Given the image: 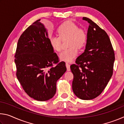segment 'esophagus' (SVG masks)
Returning <instances> with one entry per match:
<instances>
[{
	"mask_svg": "<svg viewBox=\"0 0 124 124\" xmlns=\"http://www.w3.org/2000/svg\"><path fill=\"white\" fill-rule=\"evenodd\" d=\"M66 66L67 67V71H70V64L68 63H66Z\"/></svg>",
	"mask_w": 124,
	"mask_h": 124,
	"instance_id": "obj_1",
	"label": "esophagus"
}]
</instances>
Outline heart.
<instances>
[{
  "label": "heart",
  "mask_w": 124,
  "mask_h": 124,
  "mask_svg": "<svg viewBox=\"0 0 124 124\" xmlns=\"http://www.w3.org/2000/svg\"><path fill=\"white\" fill-rule=\"evenodd\" d=\"M57 34L58 37H50V46L54 51L59 52L62 49V40L68 39L67 46L70 47L60 54V58L64 61L72 62L78 54L77 47L81 49L86 43V32L75 23L67 21L58 27Z\"/></svg>",
  "instance_id": "b5f03b06"
}]
</instances>
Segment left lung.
<instances>
[{
    "label": "left lung",
    "instance_id": "left-lung-1",
    "mask_svg": "<svg viewBox=\"0 0 124 124\" xmlns=\"http://www.w3.org/2000/svg\"><path fill=\"white\" fill-rule=\"evenodd\" d=\"M89 23L87 43L84 53L70 66L73 74L72 89L80 99L90 100L99 96L112 77L115 54L106 31L91 20Z\"/></svg>",
    "mask_w": 124,
    "mask_h": 124
}]
</instances>
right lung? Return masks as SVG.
I'll use <instances>...</instances> for the list:
<instances>
[{
    "instance_id": "add662e5",
    "label": "right lung",
    "mask_w": 124,
    "mask_h": 124,
    "mask_svg": "<svg viewBox=\"0 0 124 124\" xmlns=\"http://www.w3.org/2000/svg\"><path fill=\"white\" fill-rule=\"evenodd\" d=\"M40 20L20 36L15 62L16 77L25 92L35 100L45 101L54 96L56 82L67 68L50 46L46 29Z\"/></svg>"
}]
</instances>
